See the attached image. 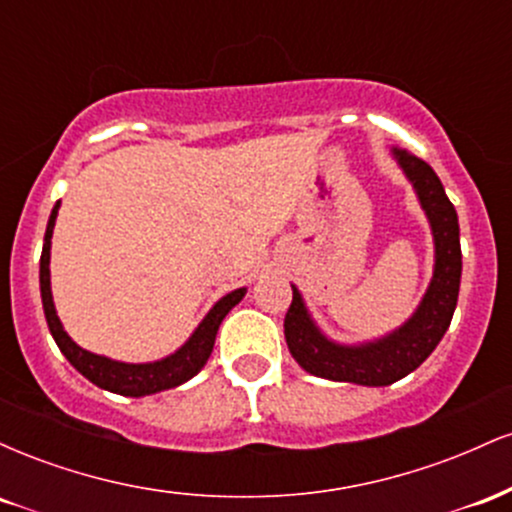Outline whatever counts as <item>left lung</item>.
I'll list each match as a JSON object with an SVG mask.
<instances>
[{
  "mask_svg": "<svg viewBox=\"0 0 512 512\" xmlns=\"http://www.w3.org/2000/svg\"><path fill=\"white\" fill-rule=\"evenodd\" d=\"M395 156L407 178L414 182L421 207L426 209L428 221H431L433 240H436L433 281L424 303L402 330L375 344L354 346V349L327 342L305 313L301 293L293 289V301L284 317L286 344L298 366L317 378L370 387L397 383L431 356L443 334L448 332L452 313H455L462 276L457 211L445 195L436 170L428 166L424 158L414 156L407 149H395Z\"/></svg>",
  "mask_w": 512,
  "mask_h": 512,
  "instance_id": "8db88e82",
  "label": "left lung"
}]
</instances>
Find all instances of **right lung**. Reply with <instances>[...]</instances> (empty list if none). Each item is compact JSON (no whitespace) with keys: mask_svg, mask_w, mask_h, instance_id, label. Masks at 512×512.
<instances>
[{"mask_svg":"<svg viewBox=\"0 0 512 512\" xmlns=\"http://www.w3.org/2000/svg\"><path fill=\"white\" fill-rule=\"evenodd\" d=\"M57 209L60 204H55L52 209L48 231H45V243H43V255H40V296H43V310L45 320H48V327L55 337L57 346L67 361L79 370L84 378L91 380L93 385L103 387L108 392H117V395L125 397H144L154 395V392L170 390V387L185 383L192 375H197L199 370L204 368L207 358L211 356V349H214L216 332H219V325L223 317L228 315V310L233 305L240 303V298L245 296V289H238L228 296H223L219 303L211 308V313L204 317L202 325L197 327V332L192 334L190 342L182 346L180 351H175L173 356L163 358V361L156 363H117L110 361L105 356H96L91 351H84L81 346H76L72 339L67 337V332L62 330L60 317L55 313V305H52V293H50V238L52 228H55Z\"/></svg>","mask_w":512,"mask_h":512,"instance_id":"add662e5","label":"right lung"}]
</instances>
